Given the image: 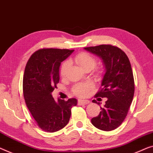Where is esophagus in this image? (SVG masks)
<instances>
[{"mask_svg": "<svg viewBox=\"0 0 153 153\" xmlns=\"http://www.w3.org/2000/svg\"><path fill=\"white\" fill-rule=\"evenodd\" d=\"M90 103V101L88 100H79L78 104L79 105H82V104H88Z\"/></svg>", "mask_w": 153, "mask_h": 153, "instance_id": "34e87169", "label": "esophagus"}]
</instances>
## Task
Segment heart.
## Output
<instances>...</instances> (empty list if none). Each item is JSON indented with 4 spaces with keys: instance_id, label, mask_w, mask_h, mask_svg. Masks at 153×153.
Returning <instances> with one entry per match:
<instances>
[{
    "instance_id": "heart-1",
    "label": "heart",
    "mask_w": 153,
    "mask_h": 153,
    "mask_svg": "<svg viewBox=\"0 0 153 153\" xmlns=\"http://www.w3.org/2000/svg\"><path fill=\"white\" fill-rule=\"evenodd\" d=\"M75 61L78 64L79 67L82 69H84L86 68H93L95 67L96 65L97 61L94 57L90 53H86V52H83L78 55H77L75 58ZM69 67V61H65L62 63V66L60 68V74L62 76H65L66 72ZM92 87V84L90 82H85V83H79L76 84L74 88V92L77 96L83 97L87 94L88 91Z\"/></svg>"
}]
</instances>
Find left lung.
I'll return each mask as SVG.
<instances>
[{"label": "left lung", "mask_w": 153, "mask_h": 153, "mask_svg": "<svg viewBox=\"0 0 153 153\" xmlns=\"http://www.w3.org/2000/svg\"><path fill=\"white\" fill-rule=\"evenodd\" d=\"M84 49L101 58L105 67L102 88L95 97H106L107 100L103 108L100 106L99 115L91 119V123L102 131H113L124 122L133 99L135 83L131 63L122 49L111 45ZM92 102L97 103L95 100Z\"/></svg>", "instance_id": "obj_1"}]
</instances>
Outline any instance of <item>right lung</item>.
<instances>
[{"mask_svg":"<svg viewBox=\"0 0 153 153\" xmlns=\"http://www.w3.org/2000/svg\"><path fill=\"white\" fill-rule=\"evenodd\" d=\"M74 50L42 49L31 55L25 69L23 95L29 111L42 131L53 133L63 128L77 100L56 102L51 93L59 82L61 62Z\"/></svg>","mask_w":153,"mask_h":153,"instance_id":"right-lung-1","label":"right lung"}]
</instances>
